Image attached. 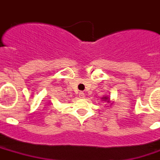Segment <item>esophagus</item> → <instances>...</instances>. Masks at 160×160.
<instances>
[{
	"mask_svg": "<svg viewBox=\"0 0 160 160\" xmlns=\"http://www.w3.org/2000/svg\"><path fill=\"white\" fill-rule=\"evenodd\" d=\"M79 97H80V98H85V94L83 92H79Z\"/></svg>",
	"mask_w": 160,
	"mask_h": 160,
	"instance_id": "1",
	"label": "esophagus"
}]
</instances>
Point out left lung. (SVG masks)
I'll return each mask as SVG.
<instances>
[{"mask_svg":"<svg viewBox=\"0 0 160 160\" xmlns=\"http://www.w3.org/2000/svg\"><path fill=\"white\" fill-rule=\"evenodd\" d=\"M102 99H103V101H107V102H109V101H110V98H109V97H107V96H106V97H103Z\"/></svg>","mask_w":160,"mask_h":160,"instance_id":"left-lung-1","label":"left lung"}]
</instances>
